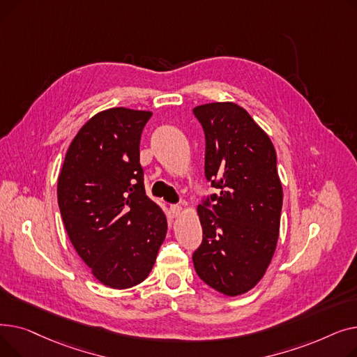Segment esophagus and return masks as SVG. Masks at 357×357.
<instances>
[{
  "label": "esophagus",
  "mask_w": 357,
  "mask_h": 357,
  "mask_svg": "<svg viewBox=\"0 0 357 357\" xmlns=\"http://www.w3.org/2000/svg\"><path fill=\"white\" fill-rule=\"evenodd\" d=\"M181 213H182V207H181V205H171V214H172L174 217H178Z\"/></svg>",
  "instance_id": "1"
}]
</instances>
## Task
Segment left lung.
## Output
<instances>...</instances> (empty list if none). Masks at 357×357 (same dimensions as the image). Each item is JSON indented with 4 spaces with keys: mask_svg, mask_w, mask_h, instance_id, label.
<instances>
[{
    "mask_svg": "<svg viewBox=\"0 0 357 357\" xmlns=\"http://www.w3.org/2000/svg\"><path fill=\"white\" fill-rule=\"evenodd\" d=\"M194 114L205 133V178L220 190L197 208L202 243L194 266L205 284L236 296L256 287L276 249L284 198L276 152L234 102L198 105Z\"/></svg>",
    "mask_w": 357,
    "mask_h": 357,
    "instance_id": "left-lung-1",
    "label": "left lung"
}]
</instances>
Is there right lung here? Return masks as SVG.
Masks as SVG:
<instances>
[{
    "instance_id": "right-lung-1",
    "label": "right lung",
    "mask_w": 357,
    "mask_h": 357,
    "mask_svg": "<svg viewBox=\"0 0 357 357\" xmlns=\"http://www.w3.org/2000/svg\"><path fill=\"white\" fill-rule=\"evenodd\" d=\"M150 117L124 107L98 112L72 140L58 179L70 243L91 273L114 289L143 282L167 231L165 213L146 195L140 166Z\"/></svg>"
}]
</instances>
